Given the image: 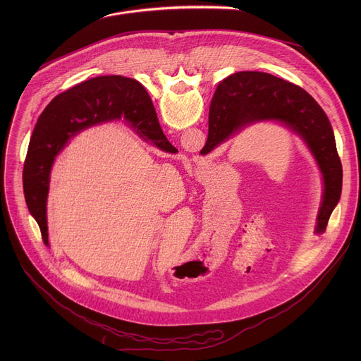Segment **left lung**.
<instances>
[{"instance_id":"obj_1","label":"left lung","mask_w":361,"mask_h":361,"mask_svg":"<svg viewBox=\"0 0 361 361\" xmlns=\"http://www.w3.org/2000/svg\"><path fill=\"white\" fill-rule=\"evenodd\" d=\"M134 88L149 99L134 80ZM276 121L301 137L323 177V197L316 234L326 231L341 195L343 169L331 124L317 101L301 87L267 73L243 71L219 84L209 114V137L201 154H210L247 126Z\"/></svg>"}]
</instances>
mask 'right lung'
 I'll return each mask as SVG.
<instances>
[{
	"mask_svg": "<svg viewBox=\"0 0 361 361\" xmlns=\"http://www.w3.org/2000/svg\"><path fill=\"white\" fill-rule=\"evenodd\" d=\"M131 121L135 133L163 151H171L152 102L134 88V80L102 75L87 80L59 94L45 107L32 131L24 161L23 187L27 207L35 219L42 241L48 245L47 197L54 160L68 140L98 124Z\"/></svg>",
	"mask_w": 361,
	"mask_h": 361,
	"instance_id": "1",
	"label": "right lung"
}]
</instances>
